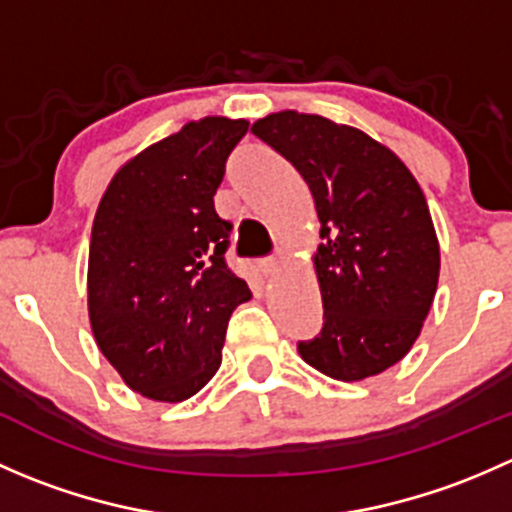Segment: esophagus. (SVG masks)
<instances>
[{"label":"esophagus","mask_w":512,"mask_h":512,"mask_svg":"<svg viewBox=\"0 0 512 512\" xmlns=\"http://www.w3.org/2000/svg\"><path fill=\"white\" fill-rule=\"evenodd\" d=\"M285 262H287V252L280 250V252H277V255H272V257H267V260H262V272H265L267 277L277 275V272L282 270V265H285Z\"/></svg>","instance_id":"1"}]
</instances>
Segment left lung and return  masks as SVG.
I'll return each instance as SVG.
<instances>
[{"instance_id": "1", "label": "left lung", "mask_w": 512, "mask_h": 512, "mask_svg": "<svg viewBox=\"0 0 512 512\" xmlns=\"http://www.w3.org/2000/svg\"><path fill=\"white\" fill-rule=\"evenodd\" d=\"M252 133L299 170L322 223L314 270L324 324L299 354L339 381L381 374L414 347L438 287L423 190L394 151L324 116L270 113Z\"/></svg>"}]
</instances>
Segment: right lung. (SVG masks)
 Returning a JSON list of instances; mask_svg holds the SVG:
<instances>
[{
  "label": "right lung",
  "instance_id": "1",
  "mask_svg": "<svg viewBox=\"0 0 512 512\" xmlns=\"http://www.w3.org/2000/svg\"><path fill=\"white\" fill-rule=\"evenodd\" d=\"M250 123L208 116L128 160L98 203L89 319L101 354L141 396L178 404L223 361L225 329L252 297L225 265L232 225L215 213L225 160Z\"/></svg>",
  "mask_w": 512,
  "mask_h": 512
}]
</instances>
